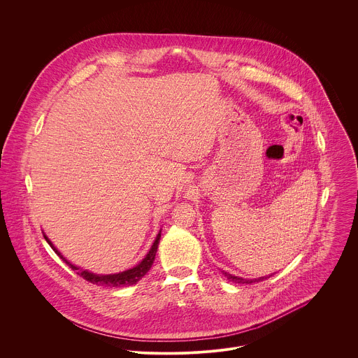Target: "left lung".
I'll use <instances>...</instances> for the list:
<instances>
[{"label": "left lung", "instance_id": "obj_1", "mask_svg": "<svg viewBox=\"0 0 358 358\" xmlns=\"http://www.w3.org/2000/svg\"><path fill=\"white\" fill-rule=\"evenodd\" d=\"M224 275L227 277V280L233 281V282H237V284H252V282H259L267 277H260V278H254V280H245V278H241V277H236V275H231V274H227L224 273ZM270 277V275H268Z\"/></svg>", "mask_w": 358, "mask_h": 358}]
</instances>
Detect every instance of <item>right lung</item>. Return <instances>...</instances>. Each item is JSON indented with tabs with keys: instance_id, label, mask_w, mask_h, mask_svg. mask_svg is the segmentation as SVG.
I'll list each match as a JSON object with an SVG mask.
<instances>
[{
	"instance_id": "right-lung-1",
	"label": "right lung",
	"mask_w": 358,
	"mask_h": 358,
	"mask_svg": "<svg viewBox=\"0 0 358 358\" xmlns=\"http://www.w3.org/2000/svg\"><path fill=\"white\" fill-rule=\"evenodd\" d=\"M44 238L47 240V243L52 247V250L60 256L73 270H78L76 266H73L70 262H67L63 256L60 255V252H57V250L52 245L51 241L48 240L47 236H44ZM159 238H161V233H158L155 241H154L149 254L146 255V257L138 264L135 266L134 268L131 270H127V271H122V273H118V274H108V275H98V274H94V273H90L87 270H78L77 274L80 277H83L84 280L92 282V284H96V285H104V287H124V285H134L136 284L139 280H142V277L150 270L152 264H153L154 257L157 254V248H158V243H159Z\"/></svg>"
}]
</instances>
